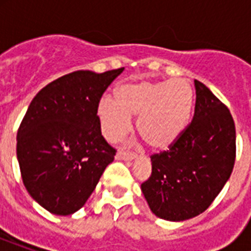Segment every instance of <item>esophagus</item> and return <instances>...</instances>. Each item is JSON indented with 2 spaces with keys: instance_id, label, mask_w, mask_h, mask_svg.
<instances>
[{
  "instance_id": "34e87169",
  "label": "esophagus",
  "mask_w": 251,
  "mask_h": 251,
  "mask_svg": "<svg viewBox=\"0 0 251 251\" xmlns=\"http://www.w3.org/2000/svg\"><path fill=\"white\" fill-rule=\"evenodd\" d=\"M137 157L135 153H124V152H118L116 155V160H124V161H133L134 159Z\"/></svg>"
}]
</instances>
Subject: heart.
I'll use <instances>...</instances> for the list:
<instances>
[{"label": "heart", "instance_id": "heart-1", "mask_svg": "<svg viewBox=\"0 0 251 251\" xmlns=\"http://www.w3.org/2000/svg\"><path fill=\"white\" fill-rule=\"evenodd\" d=\"M194 94L186 80H141L118 87L117 99L102 96L98 117L102 134L117 141L131 127L137 116V130L153 150H167L186 129L193 109Z\"/></svg>", "mask_w": 251, "mask_h": 251}]
</instances>
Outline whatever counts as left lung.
I'll return each instance as SVG.
<instances>
[{"instance_id":"left-lung-1","label":"left lung","mask_w":251,"mask_h":251,"mask_svg":"<svg viewBox=\"0 0 251 251\" xmlns=\"http://www.w3.org/2000/svg\"><path fill=\"white\" fill-rule=\"evenodd\" d=\"M193 121L168 151L151 157L152 173L142 193L157 218L183 222L210 207L233 171L236 129L229 109L194 80Z\"/></svg>"}]
</instances>
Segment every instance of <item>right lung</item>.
<instances>
[{
    "label": "right lung",
    "mask_w": 251,
    "mask_h": 251,
    "mask_svg": "<svg viewBox=\"0 0 251 251\" xmlns=\"http://www.w3.org/2000/svg\"><path fill=\"white\" fill-rule=\"evenodd\" d=\"M124 68L78 70L37 92L17 134V157L28 194L50 214L82 208L116 150L101 135L98 104Z\"/></svg>",
    "instance_id": "obj_1"
}]
</instances>
